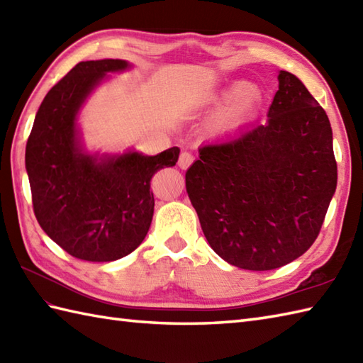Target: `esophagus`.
Returning a JSON list of instances; mask_svg holds the SVG:
<instances>
[{
  "instance_id": "34e87169",
  "label": "esophagus",
  "mask_w": 363,
  "mask_h": 363,
  "mask_svg": "<svg viewBox=\"0 0 363 363\" xmlns=\"http://www.w3.org/2000/svg\"><path fill=\"white\" fill-rule=\"evenodd\" d=\"M191 164H194V156H191V154L187 152V151L181 152L179 160H177V165H179L182 169H186V168H189Z\"/></svg>"
}]
</instances>
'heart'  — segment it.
<instances>
[{
    "instance_id": "1",
    "label": "heart",
    "mask_w": 363,
    "mask_h": 363,
    "mask_svg": "<svg viewBox=\"0 0 363 363\" xmlns=\"http://www.w3.org/2000/svg\"><path fill=\"white\" fill-rule=\"evenodd\" d=\"M259 95L252 90V86L246 81H237L223 91V94L215 99V103L221 107H228L226 112H223L218 118V125L228 126L235 125L240 121L246 113H248L254 106H256Z\"/></svg>"
}]
</instances>
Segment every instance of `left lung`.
Masks as SVG:
<instances>
[{
  "instance_id": "8db88e82",
  "label": "left lung",
  "mask_w": 363,
  "mask_h": 363,
  "mask_svg": "<svg viewBox=\"0 0 363 363\" xmlns=\"http://www.w3.org/2000/svg\"><path fill=\"white\" fill-rule=\"evenodd\" d=\"M265 125L199 148L186 187L212 250L265 272L311 248L337 187L333 128L295 74L279 73Z\"/></svg>"
}]
</instances>
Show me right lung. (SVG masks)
<instances>
[{
  "label": "right lung",
  "mask_w": 363,
  "mask_h": 363,
  "mask_svg": "<svg viewBox=\"0 0 363 363\" xmlns=\"http://www.w3.org/2000/svg\"><path fill=\"white\" fill-rule=\"evenodd\" d=\"M125 68L120 59L76 64L46 94L26 143L38 225L81 260H117L143 242L154 212L152 176L179 157L176 146L157 156L129 151L101 160L81 152L76 115L84 99L106 73Z\"/></svg>",
  "instance_id": "right-lung-1"
}]
</instances>
